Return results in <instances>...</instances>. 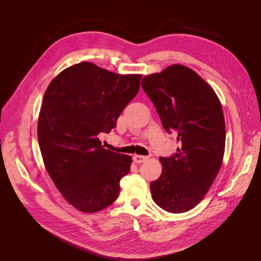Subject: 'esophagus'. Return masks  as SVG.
<instances>
[{"mask_svg": "<svg viewBox=\"0 0 261 261\" xmlns=\"http://www.w3.org/2000/svg\"><path fill=\"white\" fill-rule=\"evenodd\" d=\"M148 159H149V158L146 156V155H138V154H136V155L133 156V160H134V162H135V163H143V162H145Z\"/></svg>", "mask_w": 261, "mask_h": 261, "instance_id": "esophagus-1", "label": "esophagus"}]
</instances>
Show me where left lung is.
I'll use <instances>...</instances> for the list:
<instances>
[{"label": "left lung", "instance_id": "left-lung-1", "mask_svg": "<svg viewBox=\"0 0 261 261\" xmlns=\"http://www.w3.org/2000/svg\"><path fill=\"white\" fill-rule=\"evenodd\" d=\"M164 129L180 147L161 156L162 173L150 183L154 202L171 213L193 209L218 175L224 154L225 123L215 90L186 66L174 64L143 78Z\"/></svg>", "mask_w": 261, "mask_h": 261}]
</instances>
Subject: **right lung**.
Here are the masks:
<instances>
[{
    "mask_svg": "<svg viewBox=\"0 0 261 261\" xmlns=\"http://www.w3.org/2000/svg\"><path fill=\"white\" fill-rule=\"evenodd\" d=\"M140 80L141 75H118L83 62L61 72L45 90L39 146L54 185L78 210L97 212L118 197L132 158L105 149L98 135L116 127Z\"/></svg>",
    "mask_w": 261,
    "mask_h": 261,
    "instance_id": "add662e5",
    "label": "right lung"
}]
</instances>
